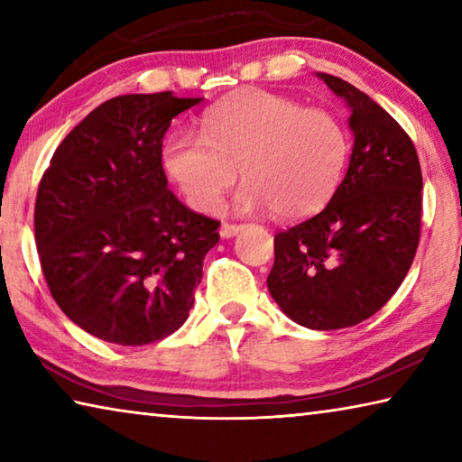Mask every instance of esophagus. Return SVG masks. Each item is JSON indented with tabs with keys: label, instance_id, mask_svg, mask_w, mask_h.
<instances>
[{
	"label": "esophagus",
	"instance_id": "esophagus-1",
	"mask_svg": "<svg viewBox=\"0 0 462 462\" xmlns=\"http://www.w3.org/2000/svg\"><path fill=\"white\" fill-rule=\"evenodd\" d=\"M240 230H245V226L242 224H222V228H220V236L222 238H232V236H236V234L240 232Z\"/></svg>",
	"mask_w": 462,
	"mask_h": 462
}]
</instances>
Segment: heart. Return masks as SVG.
I'll use <instances>...</instances> for the list:
<instances>
[{
  "label": "heart",
  "instance_id": "b5f03b06",
  "mask_svg": "<svg viewBox=\"0 0 462 462\" xmlns=\"http://www.w3.org/2000/svg\"><path fill=\"white\" fill-rule=\"evenodd\" d=\"M348 154V138L332 114L303 107L279 93L248 89L203 116V132L175 130L162 162L185 199L214 212L240 175V212L295 220L332 198Z\"/></svg>",
  "mask_w": 462,
  "mask_h": 462
}]
</instances>
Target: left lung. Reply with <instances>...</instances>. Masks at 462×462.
<instances>
[{"label": "left lung", "mask_w": 462, "mask_h": 462, "mask_svg": "<svg viewBox=\"0 0 462 462\" xmlns=\"http://www.w3.org/2000/svg\"><path fill=\"white\" fill-rule=\"evenodd\" d=\"M350 107L355 144L322 212L275 234L273 300L311 330L355 326L385 306L416 256L421 169L405 130L355 85L316 73Z\"/></svg>", "instance_id": "8db88e82"}]
</instances>
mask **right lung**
<instances>
[{"instance_id": "add662e5", "label": "right lung", "mask_w": 462, "mask_h": 462, "mask_svg": "<svg viewBox=\"0 0 462 462\" xmlns=\"http://www.w3.org/2000/svg\"><path fill=\"white\" fill-rule=\"evenodd\" d=\"M203 97L107 99L54 151L36 193L46 285L69 319L106 342L144 346L183 326L220 222L167 187L162 138Z\"/></svg>"}]
</instances>
